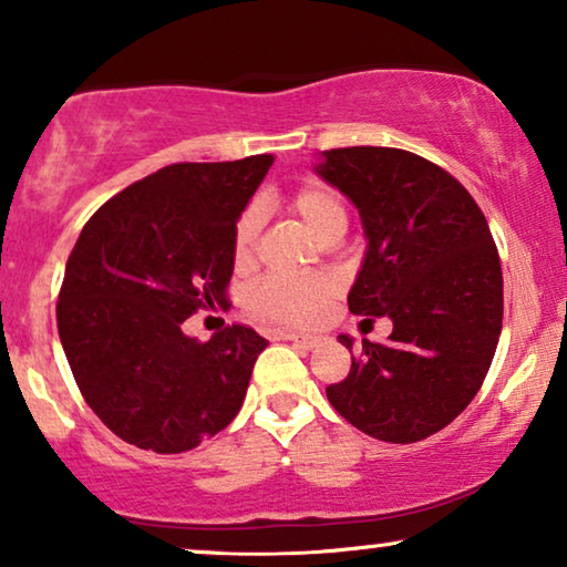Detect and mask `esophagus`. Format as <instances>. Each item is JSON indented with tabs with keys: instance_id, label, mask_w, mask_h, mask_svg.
<instances>
[{
	"instance_id": "esophagus-1",
	"label": "esophagus",
	"mask_w": 567,
	"mask_h": 567,
	"mask_svg": "<svg viewBox=\"0 0 567 567\" xmlns=\"http://www.w3.org/2000/svg\"><path fill=\"white\" fill-rule=\"evenodd\" d=\"M277 339H285V341H292L295 347H300V349H313L316 347V337H302V333H287V331H282V333H277Z\"/></svg>"
}]
</instances>
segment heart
<instances>
[{
    "instance_id": "obj_1",
    "label": "heart",
    "mask_w": 567,
    "mask_h": 567,
    "mask_svg": "<svg viewBox=\"0 0 567 567\" xmlns=\"http://www.w3.org/2000/svg\"><path fill=\"white\" fill-rule=\"evenodd\" d=\"M295 215L306 223V228L321 241H337L347 230L349 210L344 195L326 182H308L298 187L290 197ZM265 213L259 205H249L238 215L234 226V249L236 267H249L257 257V244ZM339 285L331 275H306V277H267L249 292L251 313L267 326H282V329H302L313 326L323 308L337 298Z\"/></svg>"
}]
</instances>
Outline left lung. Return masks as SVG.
<instances>
[{
	"mask_svg": "<svg viewBox=\"0 0 567 567\" xmlns=\"http://www.w3.org/2000/svg\"><path fill=\"white\" fill-rule=\"evenodd\" d=\"M318 174L364 223L349 310L393 321L385 344L362 339L352 370L326 395L374 440L421 442L467 409L496 354L504 275L488 220L450 172L403 148L323 151ZM339 341L352 352V339Z\"/></svg>",
	"mask_w": 567,
	"mask_h": 567,
	"instance_id": "1",
	"label": "left lung"
}]
</instances>
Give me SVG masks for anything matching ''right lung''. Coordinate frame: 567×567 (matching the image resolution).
I'll return each mask as SVG.
<instances>
[{
  "label": "right lung",
  "mask_w": 567,
  "mask_h": 567,
  "mask_svg": "<svg viewBox=\"0 0 567 567\" xmlns=\"http://www.w3.org/2000/svg\"><path fill=\"white\" fill-rule=\"evenodd\" d=\"M272 162L169 164L110 197L79 234L55 321L84 401L123 442L187 452L241 409L267 339L234 323L197 341L182 323L228 302L234 226Z\"/></svg>",
  "instance_id": "1"
}]
</instances>
